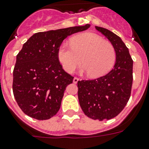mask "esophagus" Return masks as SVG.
I'll return each instance as SVG.
<instances>
[{
  "instance_id": "obj_1",
  "label": "esophagus",
  "mask_w": 149,
  "mask_h": 149,
  "mask_svg": "<svg viewBox=\"0 0 149 149\" xmlns=\"http://www.w3.org/2000/svg\"><path fill=\"white\" fill-rule=\"evenodd\" d=\"M78 81H79V78H77V77H74V79H73V83L74 84H77V82H78Z\"/></svg>"
}]
</instances>
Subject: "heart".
Listing matches in <instances>:
<instances>
[{"label": "heart", "instance_id": "obj_1", "mask_svg": "<svg viewBox=\"0 0 149 149\" xmlns=\"http://www.w3.org/2000/svg\"><path fill=\"white\" fill-rule=\"evenodd\" d=\"M70 46L63 44L57 51L59 62L67 73L74 72L82 62L84 72L90 77L98 78L108 73L115 63L113 45L95 33L74 36L70 39Z\"/></svg>", "mask_w": 149, "mask_h": 149}]
</instances>
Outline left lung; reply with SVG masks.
<instances>
[{
  "mask_svg": "<svg viewBox=\"0 0 149 149\" xmlns=\"http://www.w3.org/2000/svg\"><path fill=\"white\" fill-rule=\"evenodd\" d=\"M96 30L113 45L116 59L113 68L105 75L77 82L79 103L84 114L96 120L113 119L127 104L133 83V60L121 38L103 27Z\"/></svg>",
  "mask_w": 149,
  "mask_h": 149,
  "instance_id": "1",
  "label": "left lung"
}]
</instances>
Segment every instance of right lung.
I'll return each mask as SVG.
<instances>
[{"instance_id": "right-lung-1", "label": "right lung", "mask_w": 149, "mask_h": 149, "mask_svg": "<svg viewBox=\"0 0 149 149\" xmlns=\"http://www.w3.org/2000/svg\"><path fill=\"white\" fill-rule=\"evenodd\" d=\"M89 26L36 33L23 45L16 56L13 91L26 115L46 120L57 113L65 88L74 79L63 70L57 51L68 36L87 30Z\"/></svg>"}]
</instances>
